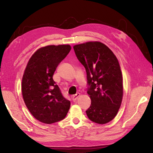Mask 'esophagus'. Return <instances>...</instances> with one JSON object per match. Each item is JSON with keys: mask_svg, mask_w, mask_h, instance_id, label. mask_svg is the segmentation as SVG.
Masks as SVG:
<instances>
[{"mask_svg": "<svg viewBox=\"0 0 153 153\" xmlns=\"http://www.w3.org/2000/svg\"><path fill=\"white\" fill-rule=\"evenodd\" d=\"M79 96H80V93H77V94H76V95H74V96L71 97V98H72L73 101H74V102L76 101L77 99H78V97H79Z\"/></svg>", "mask_w": 153, "mask_h": 153, "instance_id": "obj_1", "label": "esophagus"}]
</instances>
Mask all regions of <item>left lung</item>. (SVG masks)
Instances as JSON below:
<instances>
[{
    "mask_svg": "<svg viewBox=\"0 0 153 153\" xmlns=\"http://www.w3.org/2000/svg\"><path fill=\"white\" fill-rule=\"evenodd\" d=\"M77 59L85 67L91 103L86 110L90 120L105 124L115 118L123 98V77L119 62L106 45L89 41L76 45Z\"/></svg>",
    "mask_w": 153,
    "mask_h": 153,
    "instance_id": "obj_1",
    "label": "left lung"
}]
</instances>
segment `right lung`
<instances>
[{
	"label": "right lung",
	"mask_w": 153,
	"mask_h": 153,
	"mask_svg": "<svg viewBox=\"0 0 153 153\" xmlns=\"http://www.w3.org/2000/svg\"><path fill=\"white\" fill-rule=\"evenodd\" d=\"M71 48L70 45L41 47L25 67L22 82L23 99L29 111L41 122L50 124L60 121L70 109V100L62 95L53 77Z\"/></svg>",
	"instance_id": "1"
}]
</instances>
